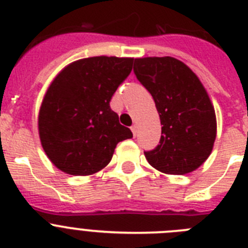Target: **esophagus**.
Segmentation results:
<instances>
[{"label": "esophagus", "instance_id": "esophagus-1", "mask_svg": "<svg viewBox=\"0 0 248 248\" xmlns=\"http://www.w3.org/2000/svg\"><path fill=\"white\" fill-rule=\"evenodd\" d=\"M131 131H132L133 136H135V137H136V135H137V126H136V124H133V126L131 127Z\"/></svg>", "mask_w": 248, "mask_h": 248}]
</instances>
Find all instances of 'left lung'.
<instances>
[{"label":"left lung","mask_w":248,"mask_h":248,"mask_svg":"<svg viewBox=\"0 0 248 248\" xmlns=\"http://www.w3.org/2000/svg\"><path fill=\"white\" fill-rule=\"evenodd\" d=\"M135 74L151 93L162 124L159 144L144 152L153 168L183 175L209 158L216 138V115L198 75L171 57L136 58Z\"/></svg>","instance_id":"left-lung-1"}]
</instances>
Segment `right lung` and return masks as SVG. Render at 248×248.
I'll list each match as a JSON object with an SVG mask.
<instances>
[{"instance_id": "obj_1", "label": "right lung", "mask_w": 248, "mask_h": 248, "mask_svg": "<svg viewBox=\"0 0 248 248\" xmlns=\"http://www.w3.org/2000/svg\"><path fill=\"white\" fill-rule=\"evenodd\" d=\"M132 65L133 58H84L68 64L50 82L38 113V133L59 170L93 175L111 162L119 142L132 138L110 108Z\"/></svg>"}]
</instances>
